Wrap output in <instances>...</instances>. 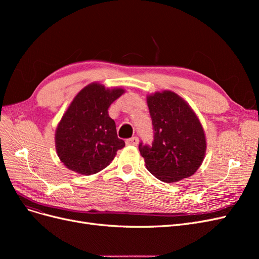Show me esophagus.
<instances>
[{"label":"esophagus","mask_w":259,"mask_h":259,"mask_svg":"<svg viewBox=\"0 0 259 259\" xmlns=\"http://www.w3.org/2000/svg\"><path fill=\"white\" fill-rule=\"evenodd\" d=\"M138 142H139V139H138V137H132V138H130V139H127L126 140V145H128V146H137L138 145Z\"/></svg>","instance_id":"esophagus-1"}]
</instances>
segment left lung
Returning a JSON list of instances; mask_svg holds the SVG:
<instances>
[{
    "label": "left lung",
    "mask_w": 259,
    "mask_h": 259,
    "mask_svg": "<svg viewBox=\"0 0 259 259\" xmlns=\"http://www.w3.org/2000/svg\"><path fill=\"white\" fill-rule=\"evenodd\" d=\"M147 104L154 133L151 146L139 144L147 169L164 183L190 177L206 151L204 130L197 114L170 91L147 96Z\"/></svg>",
    "instance_id": "obj_1"
}]
</instances>
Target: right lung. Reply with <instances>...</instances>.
Returning <instances> with one entry per match:
<instances>
[{"label": "right lung", "instance_id": "obj_1", "mask_svg": "<svg viewBox=\"0 0 259 259\" xmlns=\"http://www.w3.org/2000/svg\"><path fill=\"white\" fill-rule=\"evenodd\" d=\"M123 93V89H106L99 83L89 84L77 93L55 134L56 151L66 167L82 175L96 174L125 146L108 113Z\"/></svg>", "mask_w": 259, "mask_h": 259}]
</instances>
